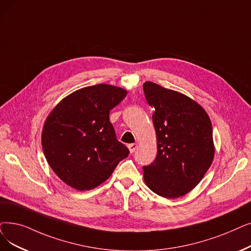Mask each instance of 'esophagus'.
Returning <instances> with one entry per match:
<instances>
[{
	"instance_id": "34e87169",
	"label": "esophagus",
	"mask_w": 251,
	"mask_h": 251,
	"mask_svg": "<svg viewBox=\"0 0 251 251\" xmlns=\"http://www.w3.org/2000/svg\"><path fill=\"white\" fill-rule=\"evenodd\" d=\"M136 148H137V144H130V145H128V149H129L130 152H133L136 150Z\"/></svg>"
}]
</instances>
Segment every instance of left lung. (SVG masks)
Instances as JSON below:
<instances>
[{
  "mask_svg": "<svg viewBox=\"0 0 251 251\" xmlns=\"http://www.w3.org/2000/svg\"><path fill=\"white\" fill-rule=\"evenodd\" d=\"M148 103L155 107L152 123L157 157L144 166L147 186L157 195L176 199L202 180L214 158L212 125L206 111L180 92L144 83Z\"/></svg>",
  "mask_w": 251,
  "mask_h": 251,
  "instance_id": "obj_1",
  "label": "left lung"
}]
</instances>
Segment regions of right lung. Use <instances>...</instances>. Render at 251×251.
<instances>
[{
	"mask_svg": "<svg viewBox=\"0 0 251 251\" xmlns=\"http://www.w3.org/2000/svg\"><path fill=\"white\" fill-rule=\"evenodd\" d=\"M127 90L97 84L61 100L48 115L42 130V148L56 176L78 191H89L112 176L129 150L118 141L110 111Z\"/></svg>",
	"mask_w": 251,
	"mask_h": 251,
	"instance_id": "1",
	"label": "right lung"
}]
</instances>
